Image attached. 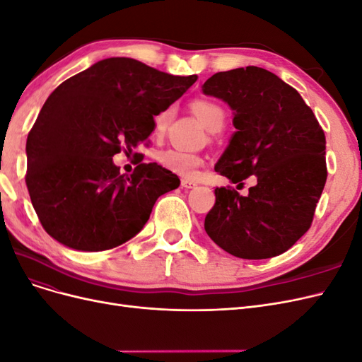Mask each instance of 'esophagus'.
<instances>
[{"instance_id":"1","label":"esophagus","mask_w":362,"mask_h":362,"mask_svg":"<svg viewBox=\"0 0 362 362\" xmlns=\"http://www.w3.org/2000/svg\"><path fill=\"white\" fill-rule=\"evenodd\" d=\"M181 185H182V187H185V189H193L194 185H196V182L193 180L184 178V180H181Z\"/></svg>"}]
</instances>
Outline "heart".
I'll return each instance as SVG.
<instances>
[{
    "instance_id": "b5f03b06",
    "label": "heart",
    "mask_w": 362,
    "mask_h": 362,
    "mask_svg": "<svg viewBox=\"0 0 362 362\" xmlns=\"http://www.w3.org/2000/svg\"><path fill=\"white\" fill-rule=\"evenodd\" d=\"M192 108L202 120V124L206 127V129H210L211 133H216V131H221L223 128L226 115L223 108L217 103L211 100H194L192 104ZM172 115H173V108L168 107L154 117L156 134H161L163 131L166 129ZM158 161L164 169L170 170L172 173H177L180 177L192 178L194 177L196 170H198L202 164V157L182 149H166L160 152Z\"/></svg>"
}]
</instances>
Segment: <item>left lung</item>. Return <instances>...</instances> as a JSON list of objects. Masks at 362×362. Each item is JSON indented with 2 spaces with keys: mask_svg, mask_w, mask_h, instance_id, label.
<instances>
[{
  "mask_svg": "<svg viewBox=\"0 0 362 362\" xmlns=\"http://www.w3.org/2000/svg\"><path fill=\"white\" fill-rule=\"evenodd\" d=\"M204 93L234 110L237 131L214 170L243 185L216 187L205 231L228 254L264 259L284 254L308 231L327 178L326 139L299 92L262 68L217 72Z\"/></svg>",
  "mask_w": 362,
  "mask_h": 362,
  "instance_id": "obj_1",
  "label": "left lung"
}]
</instances>
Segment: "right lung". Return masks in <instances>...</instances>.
I'll list each match as a JSON object with an SVG mask.
<instances>
[{
    "label": "right lung",
    "mask_w": 362,
    "mask_h": 362,
    "mask_svg": "<svg viewBox=\"0 0 362 362\" xmlns=\"http://www.w3.org/2000/svg\"><path fill=\"white\" fill-rule=\"evenodd\" d=\"M177 76L134 59L112 57L63 81L43 104L27 137L25 184L43 229L84 252L113 249L148 222L180 178L139 160L125 177L113 157L148 146L154 116L189 89ZM140 156L134 152V157Z\"/></svg>",
    "instance_id": "add662e5"
}]
</instances>
